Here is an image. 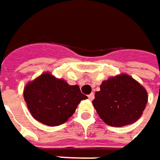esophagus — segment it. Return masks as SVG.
Wrapping results in <instances>:
<instances>
[{"label":"esophagus","mask_w":160,"mask_h":160,"mask_svg":"<svg viewBox=\"0 0 160 160\" xmlns=\"http://www.w3.org/2000/svg\"><path fill=\"white\" fill-rule=\"evenodd\" d=\"M88 99H89L90 101H92L93 99H94V94L93 93H91L88 95Z\"/></svg>","instance_id":"34e87169"}]
</instances>
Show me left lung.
Returning <instances> with one entry per match:
<instances>
[{
	"mask_svg": "<svg viewBox=\"0 0 160 160\" xmlns=\"http://www.w3.org/2000/svg\"><path fill=\"white\" fill-rule=\"evenodd\" d=\"M92 104L100 118L111 126H125L141 118L148 102L145 88L126 74L103 81Z\"/></svg>",
	"mask_w": 160,
	"mask_h": 160,
	"instance_id": "obj_1",
	"label": "left lung"
}]
</instances>
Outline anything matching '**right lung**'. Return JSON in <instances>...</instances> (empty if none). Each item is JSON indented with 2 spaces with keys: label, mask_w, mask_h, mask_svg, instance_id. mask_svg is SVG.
I'll list each match as a JSON object with an SVG mask.
<instances>
[{
  "label": "right lung",
  "mask_w": 160,
  "mask_h": 160,
  "mask_svg": "<svg viewBox=\"0 0 160 160\" xmlns=\"http://www.w3.org/2000/svg\"><path fill=\"white\" fill-rule=\"evenodd\" d=\"M24 99L34 119L46 126H57L64 124L87 96L81 92L78 85H69L45 72L26 85Z\"/></svg>",
  "instance_id": "obj_1"
}]
</instances>
